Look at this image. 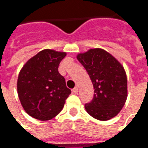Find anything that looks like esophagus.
<instances>
[{
  "label": "esophagus",
  "mask_w": 148,
  "mask_h": 148,
  "mask_svg": "<svg viewBox=\"0 0 148 148\" xmlns=\"http://www.w3.org/2000/svg\"><path fill=\"white\" fill-rule=\"evenodd\" d=\"M72 92H73V93H74V94H77V93H78V88H77V86L74 87V89L72 90Z\"/></svg>",
  "instance_id": "obj_1"
}]
</instances>
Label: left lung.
Here are the masks:
<instances>
[{"instance_id":"1","label":"left lung","mask_w":148,"mask_h":148,"mask_svg":"<svg viewBox=\"0 0 148 148\" xmlns=\"http://www.w3.org/2000/svg\"><path fill=\"white\" fill-rule=\"evenodd\" d=\"M77 58L93 83L94 95L85 105L87 112L99 121H108L120 112L127 99V76L122 65L105 50L90 49Z\"/></svg>"}]
</instances>
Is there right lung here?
<instances>
[{"instance_id":"1","label":"right lung","mask_w":148,"mask_h":148,"mask_svg":"<svg viewBox=\"0 0 148 148\" xmlns=\"http://www.w3.org/2000/svg\"><path fill=\"white\" fill-rule=\"evenodd\" d=\"M65 52L46 49L30 58L21 69L17 80L18 96L31 116L49 121L61 112L71 90L58 72Z\"/></svg>"}]
</instances>
